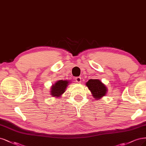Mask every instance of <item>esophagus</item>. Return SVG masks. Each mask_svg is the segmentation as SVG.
<instances>
[{
	"instance_id": "obj_1",
	"label": "esophagus",
	"mask_w": 146,
	"mask_h": 146,
	"mask_svg": "<svg viewBox=\"0 0 146 146\" xmlns=\"http://www.w3.org/2000/svg\"><path fill=\"white\" fill-rule=\"evenodd\" d=\"M75 79H76V81L78 82H81L82 81V78L81 77H76Z\"/></svg>"
}]
</instances>
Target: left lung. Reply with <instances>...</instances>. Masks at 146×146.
<instances>
[{"label":"left lung","instance_id":"obj_1","mask_svg":"<svg viewBox=\"0 0 146 146\" xmlns=\"http://www.w3.org/2000/svg\"><path fill=\"white\" fill-rule=\"evenodd\" d=\"M86 86L90 90L95 100H100L106 95L107 88L100 80L90 79L86 83Z\"/></svg>","mask_w":146,"mask_h":146}]
</instances>
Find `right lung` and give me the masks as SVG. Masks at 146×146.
Wrapping results in <instances>:
<instances>
[{
	"instance_id": "add662e5",
	"label": "right lung",
	"mask_w": 146,
	"mask_h": 146,
	"mask_svg": "<svg viewBox=\"0 0 146 146\" xmlns=\"http://www.w3.org/2000/svg\"><path fill=\"white\" fill-rule=\"evenodd\" d=\"M69 81L66 80H59L52 86L51 88V95L53 97H59L65 92V89L68 86Z\"/></svg>"
}]
</instances>
